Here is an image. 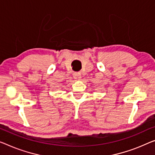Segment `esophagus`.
Returning a JSON list of instances; mask_svg holds the SVG:
<instances>
[{"instance_id":"1","label":"esophagus","mask_w":155,"mask_h":155,"mask_svg":"<svg viewBox=\"0 0 155 155\" xmlns=\"http://www.w3.org/2000/svg\"><path fill=\"white\" fill-rule=\"evenodd\" d=\"M74 78L76 80H79L81 78V74H78V73H75L74 74Z\"/></svg>"}]
</instances>
